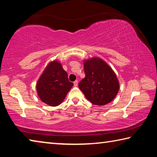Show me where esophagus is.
Listing matches in <instances>:
<instances>
[{"mask_svg":"<svg viewBox=\"0 0 157 157\" xmlns=\"http://www.w3.org/2000/svg\"><path fill=\"white\" fill-rule=\"evenodd\" d=\"M73 84H74V86H78V80H75V82H73Z\"/></svg>","mask_w":157,"mask_h":157,"instance_id":"1","label":"esophagus"}]
</instances>
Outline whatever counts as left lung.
I'll return each instance as SVG.
<instances>
[{
	"label": "left lung",
	"mask_w": 157,
	"mask_h": 157,
	"mask_svg": "<svg viewBox=\"0 0 157 157\" xmlns=\"http://www.w3.org/2000/svg\"><path fill=\"white\" fill-rule=\"evenodd\" d=\"M84 70L85 78L78 86L86 99L99 106L111 102L120 87L112 68L100 58L93 57L84 61Z\"/></svg>",
	"instance_id": "8db88e82"
}]
</instances>
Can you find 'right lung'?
<instances>
[{
  "label": "right lung",
  "mask_w": 157,
  "mask_h": 157,
  "mask_svg": "<svg viewBox=\"0 0 157 157\" xmlns=\"http://www.w3.org/2000/svg\"><path fill=\"white\" fill-rule=\"evenodd\" d=\"M73 86L68 74L57 60L50 62L36 83V91L42 102L52 107L60 105Z\"/></svg>",
  "instance_id": "obj_1"
}]
</instances>
